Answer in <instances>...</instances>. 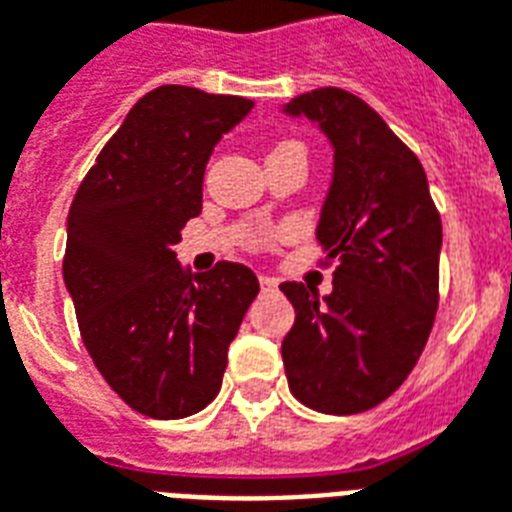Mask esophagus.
Wrapping results in <instances>:
<instances>
[{"label":"esophagus","instance_id":"obj_1","mask_svg":"<svg viewBox=\"0 0 512 512\" xmlns=\"http://www.w3.org/2000/svg\"><path fill=\"white\" fill-rule=\"evenodd\" d=\"M259 285H261V291H275V288H277V280H275V277L261 275V277H259Z\"/></svg>","mask_w":512,"mask_h":512}]
</instances>
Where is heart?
<instances>
[{"mask_svg":"<svg viewBox=\"0 0 512 512\" xmlns=\"http://www.w3.org/2000/svg\"><path fill=\"white\" fill-rule=\"evenodd\" d=\"M280 146H301V144H296V141H285V144H280Z\"/></svg>","mask_w":512,"mask_h":512,"instance_id":"1","label":"heart"}]
</instances>
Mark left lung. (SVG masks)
<instances>
[{"label": "left lung", "mask_w": 512, "mask_h": 512, "mask_svg": "<svg viewBox=\"0 0 512 512\" xmlns=\"http://www.w3.org/2000/svg\"><path fill=\"white\" fill-rule=\"evenodd\" d=\"M318 122L334 146V181L318 240L334 291H280L296 310L283 339L293 398L323 414H360L390 398L425 350L438 310L441 213L422 162L371 106L342 87L285 104Z\"/></svg>", "instance_id": "1"}]
</instances>
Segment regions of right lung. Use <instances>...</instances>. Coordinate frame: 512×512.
I'll use <instances>...</instances> for the list:
<instances>
[{"label":"right lung","mask_w":512,"mask_h":512,"mask_svg":"<svg viewBox=\"0 0 512 512\" xmlns=\"http://www.w3.org/2000/svg\"><path fill=\"white\" fill-rule=\"evenodd\" d=\"M251 109L240 95L157 87L71 202L63 280L79 334L109 387L144 417H192L219 395L229 344L259 293L245 264L219 261L192 277L173 253L202 211L213 146Z\"/></svg>","instance_id":"obj_1"}]
</instances>
